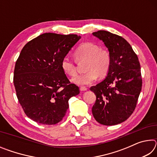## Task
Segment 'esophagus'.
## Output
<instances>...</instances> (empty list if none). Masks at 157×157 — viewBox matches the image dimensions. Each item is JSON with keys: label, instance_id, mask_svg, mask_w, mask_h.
<instances>
[{"label": "esophagus", "instance_id": "34e87169", "mask_svg": "<svg viewBox=\"0 0 157 157\" xmlns=\"http://www.w3.org/2000/svg\"><path fill=\"white\" fill-rule=\"evenodd\" d=\"M79 90H80L81 91H86L87 88L86 86H80V88H79Z\"/></svg>", "mask_w": 157, "mask_h": 157}]
</instances>
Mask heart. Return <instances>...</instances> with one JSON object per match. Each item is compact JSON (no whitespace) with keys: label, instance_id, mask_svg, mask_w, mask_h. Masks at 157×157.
Segmentation results:
<instances>
[{"label":"heart","instance_id":"b5f03b06","mask_svg":"<svg viewBox=\"0 0 157 157\" xmlns=\"http://www.w3.org/2000/svg\"><path fill=\"white\" fill-rule=\"evenodd\" d=\"M77 62L86 61V73L74 78L72 81L79 85H88L97 79L107 75L111 66V56L107 50L100 48L98 45L86 42L81 44L74 52ZM62 70L71 77L77 74L75 63L68 57H64L61 63Z\"/></svg>","mask_w":157,"mask_h":157}]
</instances>
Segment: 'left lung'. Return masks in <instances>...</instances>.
Wrapping results in <instances>:
<instances>
[{
	"instance_id": "obj_1",
	"label": "left lung",
	"mask_w": 157,
	"mask_h": 157,
	"mask_svg": "<svg viewBox=\"0 0 157 157\" xmlns=\"http://www.w3.org/2000/svg\"><path fill=\"white\" fill-rule=\"evenodd\" d=\"M93 34L104 42L111 56L107 78L90 89L96 95L93 116L100 124L115 125L126 121L136 107L142 89L140 62L122 36L105 30Z\"/></svg>"
}]
</instances>
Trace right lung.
I'll return each mask as SVG.
<instances>
[{"mask_svg": "<svg viewBox=\"0 0 157 157\" xmlns=\"http://www.w3.org/2000/svg\"><path fill=\"white\" fill-rule=\"evenodd\" d=\"M80 36L42 34L26 44L16 62L14 85L18 102L36 123L55 124L68 109V100L79 94L61 63Z\"/></svg>", "mask_w": 157, "mask_h": 157, "instance_id": "obj_1", "label": "right lung"}]
</instances>
